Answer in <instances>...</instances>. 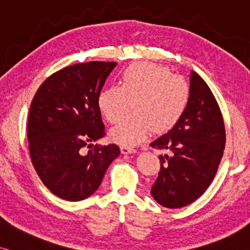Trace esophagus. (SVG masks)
Segmentation results:
<instances>
[{
    "mask_svg": "<svg viewBox=\"0 0 250 250\" xmlns=\"http://www.w3.org/2000/svg\"><path fill=\"white\" fill-rule=\"evenodd\" d=\"M120 150H121V154H123V155L134 154V152L136 151L134 148H131V146H122L121 148H120Z\"/></svg>",
    "mask_w": 250,
    "mask_h": 250,
    "instance_id": "esophagus-1",
    "label": "esophagus"
}]
</instances>
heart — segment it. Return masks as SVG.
Returning <instances> with one entry per match:
<instances>
[{
  "mask_svg": "<svg viewBox=\"0 0 250 250\" xmlns=\"http://www.w3.org/2000/svg\"><path fill=\"white\" fill-rule=\"evenodd\" d=\"M190 101V86L169 68L150 62H136L121 74V86L102 89L98 104L109 123H119L134 102V114L110 131L122 146H135L149 136L173 128L184 115Z\"/></svg>",
  "mask_w": 250,
  "mask_h": 250,
  "instance_id": "heart-1",
  "label": "heart"
}]
</instances>
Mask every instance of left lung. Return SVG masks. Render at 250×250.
<instances>
[{
	"label": "left lung",
	"mask_w": 250,
	"mask_h": 250,
	"mask_svg": "<svg viewBox=\"0 0 250 250\" xmlns=\"http://www.w3.org/2000/svg\"><path fill=\"white\" fill-rule=\"evenodd\" d=\"M226 143L224 119L214 95L199 74L191 72L190 101L179 122L150 146L167 150L151 195L159 205L180 208L211 185Z\"/></svg>",
	"instance_id": "1"
}]
</instances>
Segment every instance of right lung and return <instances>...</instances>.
I'll return each mask as SVG.
<instances>
[{"label": "right lung", "mask_w": 250, "mask_h": 250, "mask_svg": "<svg viewBox=\"0 0 250 250\" xmlns=\"http://www.w3.org/2000/svg\"><path fill=\"white\" fill-rule=\"evenodd\" d=\"M116 64L67 66L47 78L31 102L30 157L43 184L62 199L80 201L92 195L120 155L116 144H92L106 134L98 99ZM86 146L92 149L86 152Z\"/></svg>", "instance_id": "1"}]
</instances>
